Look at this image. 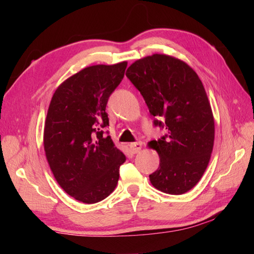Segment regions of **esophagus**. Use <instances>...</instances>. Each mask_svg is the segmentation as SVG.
Instances as JSON below:
<instances>
[{"mask_svg": "<svg viewBox=\"0 0 254 254\" xmlns=\"http://www.w3.org/2000/svg\"><path fill=\"white\" fill-rule=\"evenodd\" d=\"M130 148H131V150H132V153L136 154V153L139 152V150H141V148H142V143H141V142L131 143V144H130Z\"/></svg>", "mask_w": 254, "mask_h": 254, "instance_id": "1", "label": "esophagus"}]
</instances>
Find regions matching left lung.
Returning a JSON list of instances; mask_svg holds the SVG:
<instances>
[{
    "instance_id": "left-lung-1",
    "label": "left lung",
    "mask_w": 254,
    "mask_h": 254,
    "mask_svg": "<svg viewBox=\"0 0 254 254\" xmlns=\"http://www.w3.org/2000/svg\"><path fill=\"white\" fill-rule=\"evenodd\" d=\"M127 77L146 102L154 126L165 128L158 141V169L149 175L157 190L179 195L201 179L214 145V118L197 74L178 59L153 55L134 62Z\"/></svg>"
}]
</instances>
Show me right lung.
Segmentation results:
<instances>
[{
  "instance_id": "right-lung-1",
  "label": "right lung",
  "mask_w": 254,
  "mask_h": 254,
  "mask_svg": "<svg viewBox=\"0 0 254 254\" xmlns=\"http://www.w3.org/2000/svg\"><path fill=\"white\" fill-rule=\"evenodd\" d=\"M127 63L86 67L63 82L47 113L44 145L59 185L79 202L94 204L113 192L126 156L104 127L107 102Z\"/></svg>"
}]
</instances>
